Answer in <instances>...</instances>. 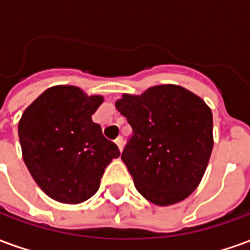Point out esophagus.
<instances>
[{
  "label": "esophagus",
  "mask_w": 250,
  "mask_h": 250,
  "mask_svg": "<svg viewBox=\"0 0 250 250\" xmlns=\"http://www.w3.org/2000/svg\"><path fill=\"white\" fill-rule=\"evenodd\" d=\"M115 145H116V146H118V148H119V151H122V150H123V139H122V138H118V139H116V141H115Z\"/></svg>",
  "instance_id": "34e87169"
}]
</instances>
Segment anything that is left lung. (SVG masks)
Masks as SVG:
<instances>
[{
  "instance_id": "left-lung-1",
  "label": "left lung",
  "mask_w": 250,
  "mask_h": 250,
  "mask_svg": "<svg viewBox=\"0 0 250 250\" xmlns=\"http://www.w3.org/2000/svg\"><path fill=\"white\" fill-rule=\"evenodd\" d=\"M115 107L132 127L122 161L136 190L158 206L188 198L198 188L213 150L209 105L186 88L162 84L142 95L123 93Z\"/></svg>"
}]
</instances>
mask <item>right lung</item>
Returning <instances> with one entry per match:
<instances>
[{
    "label": "right lung",
    "instance_id": "1",
    "mask_svg": "<svg viewBox=\"0 0 250 250\" xmlns=\"http://www.w3.org/2000/svg\"><path fill=\"white\" fill-rule=\"evenodd\" d=\"M102 95L88 96L75 85L41 93L19 122L22 158L36 184L62 204H82L98 191L104 170L120 155L92 115Z\"/></svg>",
    "mask_w": 250,
    "mask_h": 250
}]
</instances>
